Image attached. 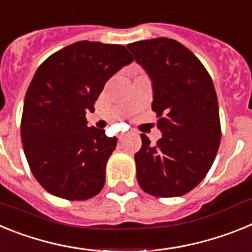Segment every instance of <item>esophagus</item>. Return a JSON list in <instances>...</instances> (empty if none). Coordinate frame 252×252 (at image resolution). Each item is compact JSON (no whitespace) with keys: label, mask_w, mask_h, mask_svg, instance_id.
Returning <instances> with one entry per match:
<instances>
[{"label":"esophagus","mask_w":252,"mask_h":252,"mask_svg":"<svg viewBox=\"0 0 252 252\" xmlns=\"http://www.w3.org/2000/svg\"><path fill=\"white\" fill-rule=\"evenodd\" d=\"M126 135H127V133H126V132H121L117 137H119V140H124V137L126 136Z\"/></svg>","instance_id":"1"}]
</instances>
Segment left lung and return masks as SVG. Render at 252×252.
Returning <instances> with one entry per match:
<instances>
[{"mask_svg":"<svg viewBox=\"0 0 252 252\" xmlns=\"http://www.w3.org/2000/svg\"><path fill=\"white\" fill-rule=\"evenodd\" d=\"M127 48L150 77L151 108L162 133L157 145L141 133V149L135 154L137 182L155 197H179L201 183L220 148L221 124L212 78L177 40L157 37Z\"/></svg>","mask_w":252,"mask_h":252,"instance_id":"left-lung-1","label":"left lung"}]
</instances>
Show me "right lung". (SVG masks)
I'll list each match as a JSON object with an SVG mask.
<instances>
[{
  "instance_id": "right-lung-1",
  "label": "right lung",
  "mask_w": 252,
  "mask_h": 252,
  "mask_svg": "<svg viewBox=\"0 0 252 252\" xmlns=\"http://www.w3.org/2000/svg\"><path fill=\"white\" fill-rule=\"evenodd\" d=\"M132 60L124 45L83 40L50 55L35 72L21 140L32 174L53 195L86 201L103 188L117 139L88 127L86 112L94 111L106 82Z\"/></svg>"
}]
</instances>
